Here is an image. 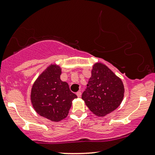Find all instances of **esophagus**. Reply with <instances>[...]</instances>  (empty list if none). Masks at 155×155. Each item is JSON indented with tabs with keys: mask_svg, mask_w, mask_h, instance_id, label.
<instances>
[{
	"mask_svg": "<svg viewBox=\"0 0 155 155\" xmlns=\"http://www.w3.org/2000/svg\"><path fill=\"white\" fill-rule=\"evenodd\" d=\"M76 94H77V96L78 97H81V94H82V93H81V92H80V91H78V92L76 93Z\"/></svg>",
	"mask_w": 155,
	"mask_h": 155,
	"instance_id": "obj_1",
	"label": "esophagus"
}]
</instances>
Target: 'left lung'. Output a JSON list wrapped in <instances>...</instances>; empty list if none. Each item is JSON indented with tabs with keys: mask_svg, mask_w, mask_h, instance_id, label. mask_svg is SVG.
Wrapping results in <instances>:
<instances>
[{
	"mask_svg": "<svg viewBox=\"0 0 155 155\" xmlns=\"http://www.w3.org/2000/svg\"><path fill=\"white\" fill-rule=\"evenodd\" d=\"M124 96V86L107 65L97 63L82 94L89 109L98 116H104L119 107Z\"/></svg>",
	"mask_w": 155,
	"mask_h": 155,
	"instance_id": "1",
	"label": "left lung"
}]
</instances>
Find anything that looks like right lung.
Listing matches in <instances>:
<instances>
[{"label": "right lung", "mask_w": 155, "mask_h": 155, "mask_svg": "<svg viewBox=\"0 0 155 155\" xmlns=\"http://www.w3.org/2000/svg\"><path fill=\"white\" fill-rule=\"evenodd\" d=\"M61 74L58 65H49L35 82L31 91V101L37 113L54 122L66 118L72 101L78 97L70 90L68 84L61 80Z\"/></svg>", "instance_id": "right-lung-1"}]
</instances>
